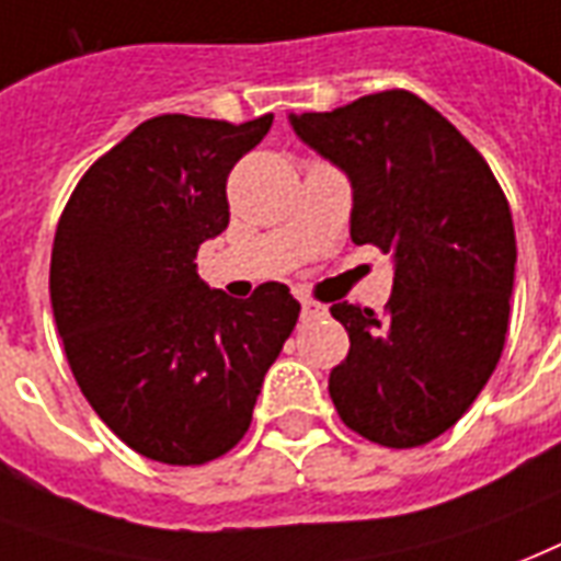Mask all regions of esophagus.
<instances>
[{
  "instance_id": "esophagus-1",
  "label": "esophagus",
  "mask_w": 561,
  "mask_h": 561,
  "mask_svg": "<svg viewBox=\"0 0 561 561\" xmlns=\"http://www.w3.org/2000/svg\"><path fill=\"white\" fill-rule=\"evenodd\" d=\"M327 314V306H320L314 299H302V320H314Z\"/></svg>"
}]
</instances>
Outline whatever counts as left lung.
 Listing matches in <instances>:
<instances>
[{"mask_svg": "<svg viewBox=\"0 0 561 561\" xmlns=\"http://www.w3.org/2000/svg\"><path fill=\"white\" fill-rule=\"evenodd\" d=\"M290 126L353 182V241L394 255L382 314L329 309L350 335L329 397L367 442L430 444L468 412L503 356L518 259L506 194L459 128L403 88Z\"/></svg>", "mask_w": 561, "mask_h": 561, "instance_id": "left-lung-1", "label": "left lung"}]
</instances>
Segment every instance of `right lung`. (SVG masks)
I'll return each instance as SVG.
<instances>
[{
    "instance_id": "obj_1",
    "label": "right lung",
    "mask_w": 561,
    "mask_h": 561,
    "mask_svg": "<svg viewBox=\"0 0 561 561\" xmlns=\"http://www.w3.org/2000/svg\"><path fill=\"white\" fill-rule=\"evenodd\" d=\"M273 114H161L96 158L55 229L49 294L64 353L93 412L161 465H205L241 442L297 327L288 285L229 299L196 273L229 226L226 179Z\"/></svg>"
}]
</instances>
